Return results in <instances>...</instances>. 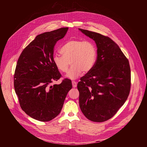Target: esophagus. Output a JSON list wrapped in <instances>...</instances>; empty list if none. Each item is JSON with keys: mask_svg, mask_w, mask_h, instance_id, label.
Returning <instances> with one entry per match:
<instances>
[{"mask_svg": "<svg viewBox=\"0 0 147 147\" xmlns=\"http://www.w3.org/2000/svg\"><path fill=\"white\" fill-rule=\"evenodd\" d=\"M71 84H72L73 87H74V88L76 87V86H77V82H76L74 81H73L71 82Z\"/></svg>", "mask_w": 147, "mask_h": 147, "instance_id": "obj_1", "label": "esophagus"}]
</instances>
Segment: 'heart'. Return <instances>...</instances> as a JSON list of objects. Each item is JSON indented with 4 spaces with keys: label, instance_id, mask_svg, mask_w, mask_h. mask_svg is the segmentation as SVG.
Masks as SVG:
<instances>
[{
    "label": "heart",
    "instance_id": "1",
    "mask_svg": "<svg viewBox=\"0 0 147 147\" xmlns=\"http://www.w3.org/2000/svg\"><path fill=\"white\" fill-rule=\"evenodd\" d=\"M60 52L62 55H54V63L59 71L66 73L71 62L72 66L66 77L71 80L78 78L82 71H90L95 65L97 56L93 42L77 39L68 41L61 47Z\"/></svg>",
    "mask_w": 147,
    "mask_h": 147
}]
</instances>
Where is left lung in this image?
Wrapping results in <instances>:
<instances>
[{"label":"left lung","mask_w":147,"mask_h":147,"mask_svg":"<svg viewBox=\"0 0 147 147\" xmlns=\"http://www.w3.org/2000/svg\"><path fill=\"white\" fill-rule=\"evenodd\" d=\"M79 30L95 41L98 55L92 69L78 84L80 109L89 120L104 122L115 114L129 95V61L109 37L81 28Z\"/></svg>","instance_id":"obj_1"}]
</instances>
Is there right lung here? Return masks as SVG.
<instances>
[{"label": "right lung", "instance_id": "1", "mask_svg": "<svg viewBox=\"0 0 147 147\" xmlns=\"http://www.w3.org/2000/svg\"><path fill=\"white\" fill-rule=\"evenodd\" d=\"M68 28L45 32L36 37L18 59L14 76V86L20 107L36 120H52L61 111L71 80L65 79L51 86L61 74L53 61L54 47L66 35Z\"/></svg>", "mask_w": 147, "mask_h": 147}]
</instances>
